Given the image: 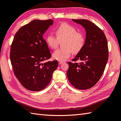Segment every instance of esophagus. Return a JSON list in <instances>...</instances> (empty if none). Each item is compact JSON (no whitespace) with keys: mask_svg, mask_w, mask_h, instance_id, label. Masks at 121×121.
Returning <instances> with one entry per match:
<instances>
[{"mask_svg":"<svg viewBox=\"0 0 121 121\" xmlns=\"http://www.w3.org/2000/svg\"><path fill=\"white\" fill-rule=\"evenodd\" d=\"M63 63V62H61V61H59V65H62Z\"/></svg>","mask_w":121,"mask_h":121,"instance_id":"1","label":"esophagus"}]
</instances>
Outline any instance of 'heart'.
Here are the masks:
<instances>
[{
	"mask_svg": "<svg viewBox=\"0 0 121 121\" xmlns=\"http://www.w3.org/2000/svg\"><path fill=\"white\" fill-rule=\"evenodd\" d=\"M56 37L49 34L46 37V42L52 49L58 47L60 42L64 48L59 49L53 53V58L56 60L65 61L71 56L72 53H78L84 47L85 42L84 35L77 32L75 27L67 23H62L56 29Z\"/></svg>",
	"mask_w": 121,
	"mask_h": 121,
	"instance_id": "1",
	"label": "heart"
}]
</instances>
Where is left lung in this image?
Returning <instances> with one entry per match:
<instances>
[{"mask_svg": "<svg viewBox=\"0 0 121 121\" xmlns=\"http://www.w3.org/2000/svg\"><path fill=\"white\" fill-rule=\"evenodd\" d=\"M85 29L86 36L84 47L73 61L69 62L67 76L69 82L79 90L91 88L99 81L104 71L109 56L108 47L103 31L93 23L85 19H72Z\"/></svg>", "mask_w": 121, "mask_h": 121, "instance_id": "left-lung-1", "label": "left lung"}]
</instances>
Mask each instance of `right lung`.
<instances>
[{
  "label": "right lung",
  "instance_id": "obj_1",
  "mask_svg": "<svg viewBox=\"0 0 121 121\" xmlns=\"http://www.w3.org/2000/svg\"><path fill=\"white\" fill-rule=\"evenodd\" d=\"M53 23L52 20H34L15 34L11 46L10 60L15 76L22 85L38 91L49 84L57 60L43 63L51 55L43 35Z\"/></svg>",
  "mask_w": 121,
  "mask_h": 121
}]
</instances>
